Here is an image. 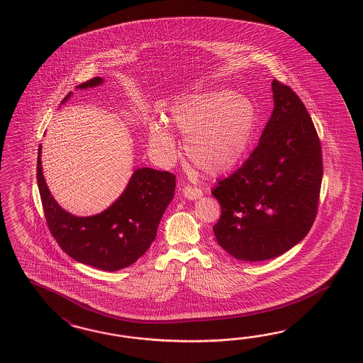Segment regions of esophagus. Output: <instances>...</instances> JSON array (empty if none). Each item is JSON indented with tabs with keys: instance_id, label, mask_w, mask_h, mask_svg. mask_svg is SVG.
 Listing matches in <instances>:
<instances>
[{
	"instance_id": "34e87169",
	"label": "esophagus",
	"mask_w": 363,
	"mask_h": 363,
	"mask_svg": "<svg viewBox=\"0 0 363 363\" xmlns=\"http://www.w3.org/2000/svg\"><path fill=\"white\" fill-rule=\"evenodd\" d=\"M182 193L185 195V198H187V199H191V201H194V199H199V198L203 195L202 189H199V187H196V186L190 185L185 186V187H184V190H182Z\"/></svg>"
}]
</instances>
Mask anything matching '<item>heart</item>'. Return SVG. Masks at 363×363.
Wrapping results in <instances>:
<instances>
[{"mask_svg": "<svg viewBox=\"0 0 363 363\" xmlns=\"http://www.w3.org/2000/svg\"><path fill=\"white\" fill-rule=\"evenodd\" d=\"M257 108L227 89L191 93L169 108V122L185 138L187 159L206 176L218 177L245 157L257 127ZM152 150L164 161L177 157V144L162 121L150 123Z\"/></svg>", "mask_w": 363, "mask_h": 363, "instance_id": "obj_1", "label": "heart"}]
</instances>
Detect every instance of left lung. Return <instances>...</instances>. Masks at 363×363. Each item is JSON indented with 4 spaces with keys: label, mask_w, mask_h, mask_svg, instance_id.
I'll use <instances>...</instances> for the list:
<instances>
[{
    "label": "left lung",
    "mask_w": 363,
    "mask_h": 363,
    "mask_svg": "<svg viewBox=\"0 0 363 363\" xmlns=\"http://www.w3.org/2000/svg\"><path fill=\"white\" fill-rule=\"evenodd\" d=\"M274 110L258 145L213 196L221 215L213 225L219 245L241 261L281 256L307 236L318 213L323 155L301 98L272 84Z\"/></svg>",
    "instance_id": "1"
}]
</instances>
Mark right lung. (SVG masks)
<instances>
[{"label":"right lung","mask_w":363,"mask_h":363,"mask_svg":"<svg viewBox=\"0 0 363 363\" xmlns=\"http://www.w3.org/2000/svg\"><path fill=\"white\" fill-rule=\"evenodd\" d=\"M101 77L77 88L102 84ZM71 93L62 99L67 101ZM38 152L36 181L50 232L62 250L81 264L105 272L133 265L156 239L157 227L174 196L176 176L152 168L136 169L123 194L104 213L79 218L62 210L50 193Z\"/></svg>","instance_id":"add662e5"}]
</instances>
